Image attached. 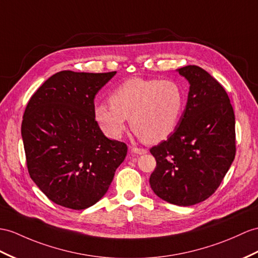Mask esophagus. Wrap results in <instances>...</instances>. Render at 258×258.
I'll use <instances>...</instances> for the list:
<instances>
[{"label": "esophagus", "instance_id": "obj_1", "mask_svg": "<svg viewBox=\"0 0 258 258\" xmlns=\"http://www.w3.org/2000/svg\"><path fill=\"white\" fill-rule=\"evenodd\" d=\"M131 151H133V153L135 154H146L148 151L146 149H142V148H137V147H134L131 148Z\"/></svg>", "mask_w": 258, "mask_h": 258}]
</instances>
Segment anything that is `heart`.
Segmentation results:
<instances>
[{
  "instance_id": "b5f03b06",
  "label": "heart",
  "mask_w": 258,
  "mask_h": 258,
  "mask_svg": "<svg viewBox=\"0 0 258 258\" xmlns=\"http://www.w3.org/2000/svg\"><path fill=\"white\" fill-rule=\"evenodd\" d=\"M109 104L95 106L94 116L103 133L118 139L131 128L147 143H158L173 134L184 110V92L173 80L134 78L111 92Z\"/></svg>"
}]
</instances>
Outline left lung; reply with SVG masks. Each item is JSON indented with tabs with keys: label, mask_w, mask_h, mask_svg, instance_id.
<instances>
[{
	"label": "left lung",
	"mask_w": 258,
	"mask_h": 258,
	"mask_svg": "<svg viewBox=\"0 0 258 258\" xmlns=\"http://www.w3.org/2000/svg\"><path fill=\"white\" fill-rule=\"evenodd\" d=\"M177 72L190 84L186 108L167 140L150 149V185L169 204L192 206L217 190L234 160L235 117L227 92L204 69Z\"/></svg>",
	"instance_id": "obj_1"
}]
</instances>
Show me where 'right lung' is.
Segmentation results:
<instances>
[{
    "label": "right lung",
    "mask_w": 258,
    "mask_h": 258,
    "mask_svg": "<svg viewBox=\"0 0 258 258\" xmlns=\"http://www.w3.org/2000/svg\"><path fill=\"white\" fill-rule=\"evenodd\" d=\"M115 74L58 72L26 106L22 138L28 173L56 205L82 210L96 204L127 155L125 143L105 137L94 116L95 95Z\"/></svg>",
    "instance_id": "add662e5"
}]
</instances>
